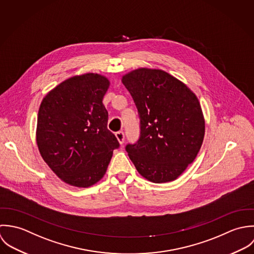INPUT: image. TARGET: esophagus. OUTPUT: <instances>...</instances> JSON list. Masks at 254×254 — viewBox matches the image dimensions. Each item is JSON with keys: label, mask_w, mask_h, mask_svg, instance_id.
Instances as JSON below:
<instances>
[{"label": "esophagus", "mask_w": 254, "mask_h": 254, "mask_svg": "<svg viewBox=\"0 0 254 254\" xmlns=\"http://www.w3.org/2000/svg\"><path fill=\"white\" fill-rule=\"evenodd\" d=\"M116 137H117V139L119 140V142L121 144L124 143V141H125V133H124V131H122V130L117 131L116 132Z\"/></svg>", "instance_id": "1"}]
</instances>
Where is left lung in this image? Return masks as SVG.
I'll list each match as a JSON object with an SVG mask.
<instances>
[{
  "label": "left lung",
  "mask_w": 254,
  "mask_h": 254,
  "mask_svg": "<svg viewBox=\"0 0 254 254\" xmlns=\"http://www.w3.org/2000/svg\"><path fill=\"white\" fill-rule=\"evenodd\" d=\"M140 119V135L126 150L152 183L178 179L202 145L205 122L196 95L161 69L137 68L123 76Z\"/></svg>",
  "instance_id": "8db88e82"
}]
</instances>
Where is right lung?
<instances>
[{"instance_id": "1", "label": "right lung", "mask_w": 254, "mask_h": 254, "mask_svg": "<svg viewBox=\"0 0 254 254\" xmlns=\"http://www.w3.org/2000/svg\"><path fill=\"white\" fill-rule=\"evenodd\" d=\"M107 77L85 73L70 77L41 102L36 129L38 149L64 183L88 188L104 177L120 143L108 127L103 98Z\"/></svg>"}]
</instances>
